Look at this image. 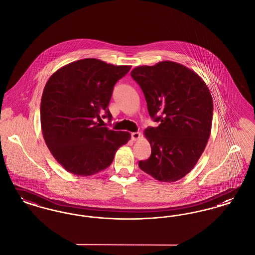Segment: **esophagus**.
<instances>
[{"instance_id":"obj_1","label":"esophagus","mask_w":255,"mask_h":255,"mask_svg":"<svg viewBox=\"0 0 255 255\" xmlns=\"http://www.w3.org/2000/svg\"><path fill=\"white\" fill-rule=\"evenodd\" d=\"M139 136H140V133H138V132L131 133V137H132V139H133V141L136 140V139H138Z\"/></svg>"}]
</instances>
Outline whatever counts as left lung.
<instances>
[{"label":"left lung","instance_id":"left-lung-1","mask_svg":"<svg viewBox=\"0 0 255 255\" xmlns=\"http://www.w3.org/2000/svg\"><path fill=\"white\" fill-rule=\"evenodd\" d=\"M131 75L144 94L150 117L159 122L144 131L151 156L138 166L159 182H176L205 151L212 125L211 94L194 71L172 61L135 67Z\"/></svg>","mask_w":255,"mask_h":255}]
</instances>
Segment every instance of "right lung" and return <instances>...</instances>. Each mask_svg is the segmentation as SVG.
<instances>
[{"label":"right lung","instance_id":"add662e5","mask_svg":"<svg viewBox=\"0 0 255 255\" xmlns=\"http://www.w3.org/2000/svg\"><path fill=\"white\" fill-rule=\"evenodd\" d=\"M131 69L96 58L74 61L49 77L41 99L45 142L64 169L88 177L108 168L128 132L101 127L97 120L112 119L108 109L114 86Z\"/></svg>","mask_w":255,"mask_h":255}]
</instances>
